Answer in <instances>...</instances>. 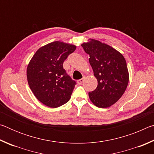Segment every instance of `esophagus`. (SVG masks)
<instances>
[{
  "label": "esophagus",
  "mask_w": 154,
  "mask_h": 154,
  "mask_svg": "<svg viewBox=\"0 0 154 154\" xmlns=\"http://www.w3.org/2000/svg\"><path fill=\"white\" fill-rule=\"evenodd\" d=\"M83 82H84V78H83V79H79V80H78V81H77V83H78V84H79V85H81Z\"/></svg>",
  "instance_id": "obj_1"
}]
</instances>
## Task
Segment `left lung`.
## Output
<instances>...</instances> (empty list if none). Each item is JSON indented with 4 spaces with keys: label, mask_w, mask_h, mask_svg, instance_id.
<instances>
[{
    "label": "left lung",
    "mask_w": 154,
    "mask_h": 154,
    "mask_svg": "<svg viewBox=\"0 0 154 154\" xmlns=\"http://www.w3.org/2000/svg\"><path fill=\"white\" fill-rule=\"evenodd\" d=\"M89 54V62L98 81L96 89L88 93L90 100L100 108H107L124 94L129 82L126 60L110 45L90 38L82 45Z\"/></svg>",
    "instance_id": "8db88e82"
}]
</instances>
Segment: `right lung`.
Returning a JSON list of instances; mask_svg holds the SVG:
<instances>
[{
    "label": "right lung",
    "instance_id": "1",
    "mask_svg": "<svg viewBox=\"0 0 154 154\" xmlns=\"http://www.w3.org/2000/svg\"><path fill=\"white\" fill-rule=\"evenodd\" d=\"M76 46L54 41L41 47L27 66V80L35 97L51 108L63 105L70 100L76 82L63 68V62Z\"/></svg>",
    "mask_w": 154,
    "mask_h": 154
}]
</instances>
